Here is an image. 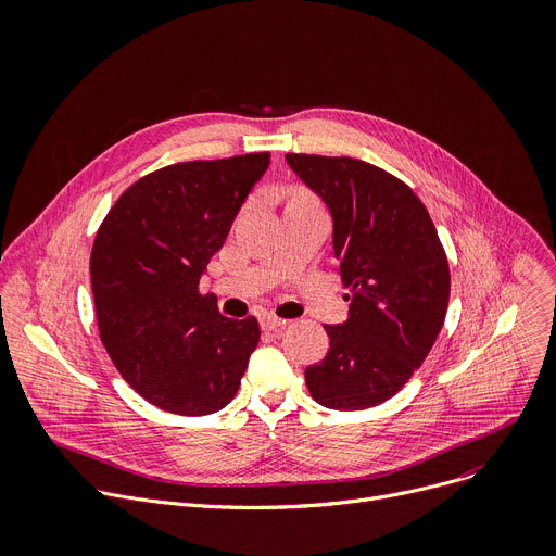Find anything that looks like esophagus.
Listing matches in <instances>:
<instances>
[{"label": "esophagus", "instance_id": "obj_1", "mask_svg": "<svg viewBox=\"0 0 556 556\" xmlns=\"http://www.w3.org/2000/svg\"><path fill=\"white\" fill-rule=\"evenodd\" d=\"M258 324H262L264 330H279V328H283L288 321H286V319H279V317H273V315H264L262 321H258Z\"/></svg>", "mask_w": 556, "mask_h": 556}]
</instances>
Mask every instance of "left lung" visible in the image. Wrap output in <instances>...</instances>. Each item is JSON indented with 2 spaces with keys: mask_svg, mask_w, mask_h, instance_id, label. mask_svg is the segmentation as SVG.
Listing matches in <instances>:
<instances>
[{
  "mask_svg": "<svg viewBox=\"0 0 556 556\" xmlns=\"http://www.w3.org/2000/svg\"><path fill=\"white\" fill-rule=\"evenodd\" d=\"M332 216V250L349 290V319L324 326L330 349L304 376L338 412L393 397L429 355L450 304V264L433 220L384 169L349 156L286 154Z\"/></svg>",
  "mask_w": 556,
  "mask_h": 556,
  "instance_id": "1",
  "label": "left lung"
}]
</instances>
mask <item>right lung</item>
I'll use <instances>...</instances> for the list:
<instances>
[{
  "instance_id": "add662e5",
  "label": "right lung",
  "mask_w": 556,
  "mask_h": 556,
  "mask_svg": "<svg viewBox=\"0 0 556 556\" xmlns=\"http://www.w3.org/2000/svg\"><path fill=\"white\" fill-rule=\"evenodd\" d=\"M268 165L270 154L262 152L147 174L96 235L100 340L127 384L163 412L224 409L258 344L256 319L224 317L199 281Z\"/></svg>"
}]
</instances>
